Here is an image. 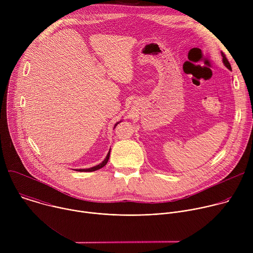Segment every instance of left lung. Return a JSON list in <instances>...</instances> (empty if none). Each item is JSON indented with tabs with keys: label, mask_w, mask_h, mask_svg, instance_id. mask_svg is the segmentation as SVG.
Segmentation results:
<instances>
[{
	"label": "left lung",
	"mask_w": 253,
	"mask_h": 253,
	"mask_svg": "<svg viewBox=\"0 0 253 253\" xmlns=\"http://www.w3.org/2000/svg\"><path fill=\"white\" fill-rule=\"evenodd\" d=\"M222 55V57H223V63H224V65L229 69V70H231V66H230V64H229V62H228V60L226 59V57H225V55L222 53L221 54Z\"/></svg>",
	"instance_id": "1"
}]
</instances>
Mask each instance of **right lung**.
<instances>
[{
	"label": "right lung",
	"mask_w": 253,
	"mask_h": 253,
	"mask_svg": "<svg viewBox=\"0 0 253 253\" xmlns=\"http://www.w3.org/2000/svg\"><path fill=\"white\" fill-rule=\"evenodd\" d=\"M118 124H119V122L115 124V127H116ZM115 127H114V128H115ZM109 157H110V151L108 152V154H107L106 158L104 159V161H103L102 163H100L99 165H97V166H94V167H91V168H87V169H77L76 171H79V172H92V171H96V170H98V169H100V168L104 167V166L107 164L108 160H109Z\"/></svg>",
	"instance_id": "1"
}]
</instances>
